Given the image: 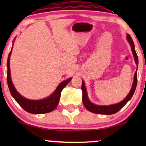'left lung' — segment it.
I'll use <instances>...</instances> for the list:
<instances>
[{
	"label": "left lung",
	"instance_id": "left-lung-1",
	"mask_svg": "<svg viewBox=\"0 0 146 146\" xmlns=\"http://www.w3.org/2000/svg\"><path fill=\"white\" fill-rule=\"evenodd\" d=\"M127 38H128V40L130 42V46H131L132 51L133 53L134 58H135V63L137 65H138V56H137L136 51H135V44H134L133 41H132V38L130 37V35H127ZM137 84V71H136L135 73V76H134V82L133 84H132V88L130 90L129 94L127 95V97L125 98L123 101H121L119 103L116 104L110 105V106H98L92 104L91 102L88 100V96H87V93H86V87H85V84L84 81H82V102L84 104V106H85V108L87 110H89L90 112H92L93 113L96 114H101V115H112V114L116 113L119 111L121 108H123V106L125 105V104L128 102L129 100L131 99V98L133 95L134 93H135V90L136 89Z\"/></svg>",
	"mask_w": 146,
	"mask_h": 146
}]
</instances>
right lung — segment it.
<instances>
[{"label": "right lung", "mask_w": 146, "mask_h": 146, "mask_svg": "<svg viewBox=\"0 0 146 146\" xmlns=\"http://www.w3.org/2000/svg\"><path fill=\"white\" fill-rule=\"evenodd\" d=\"M11 54V50L10 51L9 56L7 59V80L8 87L11 95L15 99L18 104L25 111L31 114H44L47 113L49 112L53 111L56 109L58 102L60 101L61 92L63 88L67 85V84L71 81V78H68V80H64L60 84L59 86L55 90L54 93L48 98L42 100H30L25 99L21 96L16 90L11 80V74H10V67H9V60L10 56Z\"/></svg>", "instance_id": "1"}]
</instances>
